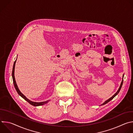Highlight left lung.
Here are the masks:
<instances>
[{"label": "left lung", "mask_w": 133, "mask_h": 133, "mask_svg": "<svg viewBox=\"0 0 133 133\" xmlns=\"http://www.w3.org/2000/svg\"><path fill=\"white\" fill-rule=\"evenodd\" d=\"M123 77H124V75L123 76V80H122V83H121V85H120V87H119V89H118V90H117V91L114 95L111 97H110V98H109L108 99H107V101H106L103 104H102L101 105H105V104H107V103H108L109 101H110L111 100H112L119 93V91H120V90H121V88H122V85H123Z\"/></svg>", "instance_id": "obj_1"}]
</instances>
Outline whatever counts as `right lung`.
Here are the masks:
<instances>
[{"instance_id": "right-lung-1", "label": "right lung", "mask_w": 133, "mask_h": 133, "mask_svg": "<svg viewBox=\"0 0 133 133\" xmlns=\"http://www.w3.org/2000/svg\"><path fill=\"white\" fill-rule=\"evenodd\" d=\"M16 60L14 62V66H13V68H12V80H13V83H14V86H15V88L17 91V92H18V94L19 95L22 97L23 98L25 101H26L27 102H28L30 104H31V105L32 106H41V105H43L46 103H47L49 100L48 101H45V102H39V103H37V102H32L30 100H29L28 98H26V97L25 96H24V95L21 92V91L19 90V89L18 86H17V85L16 84V81H15V76H14V72H15V64H16Z\"/></svg>"}]
</instances>
